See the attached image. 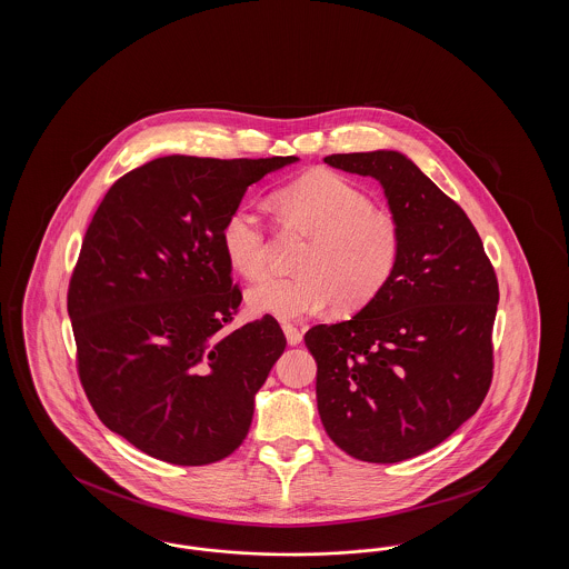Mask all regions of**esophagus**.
<instances>
[{"mask_svg":"<svg viewBox=\"0 0 569 569\" xmlns=\"http://www.w3.org/2000/svg\"><path fill=\"white\" fill-rule=\"evenodd\" d=\"M283 332H286V339L290 346H298L302 341V332L295 325H283Z\"/></svg>","mask_w":569,"mask_h":569,"instance_id":"esophagus-1","label":"esophagus"}]
</instances>
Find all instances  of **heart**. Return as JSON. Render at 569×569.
<instances>
[{"mask_svg": "<svg viewBox=\"0 0 569 569\" xmlns=\"http://www.w3.org/2000/svg\"><path fill=\"white\" fill-rule=\"evenodd\" d=\"M290 228L311 237L292 277H267L247 292L256 313L298 320L337 309L356 311L378 297L399 267L403 237L397 219L376 211L371 198L341 174L311 172L274 198ZM228 264L247 279L269 269L267 223L251 204H237L221 226Z\"/></svg>", "mask_w": 569, "mask_h": 569, "instance_id": "1", "label": "heart"}]
</instances>
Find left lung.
I'll return each mask as SVG.
<instances>
[{"label":"left lung","mask_w":569,"mask_h":569,"mask_svg":"<svg viewBox=\"0 0 569 569\" xmlns=\"http://www.w3.org/2000/svg\"><path fill=\"white\" fill-rule=\"evenodd\" d=\"M325 162L378 179L403 249L392 279L352 320L307 330L318 411L353 459H413L487 397L497 274L469 217L403 153H337Z\"/></svg>","instance_id":"obj_1"}]
</instances>
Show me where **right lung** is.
<instances>
[{
	"mask_svg": "<svg viewBox=\"0 0 569 569\" xmlns=\"http://www.w3.org/2000/svg\"><path fill=\"white\" fill-rule=\"evenodd\" d=\"M297 160L168 156L100 202L68 316L89 403L140 452L196 467L243 443L286 337L272 316L226 330L243 297L219 234L251 183Z\"/></svg>",
	"mask_w": 569,
	"mask_h": 569,
	"instance_id": "add662e5",
	"label": "right lung"
}]
</instances>
